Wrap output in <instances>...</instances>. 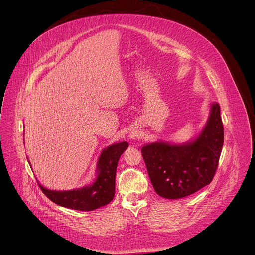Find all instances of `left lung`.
Masks as SVG:
<instances>
[{"instance_id": "1", "label": "left lung", "mask_w": 255, "mask_h": 255, "mask_svg": "<svg viewBox=\"0 0 255 255\" xmlns=\"http://www.w3.org/2000/svg\"><path fill=\"white\" fill-rule=\"evenodd\" d=\"M223 143L220 106L214 103L202 133L194 141L181 145L155 142L143 146L142 156L156 194L165 199H180L209 185Z\"/></svg>"}]
</instances>
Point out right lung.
I'll return each instance as SVG.
<instances>
[{"label": "right lung", "mask_w": 255, "mask_h": 255, "mask_svg": "<svg viewBox=\"0 0 255 255\" xmlns=\"http://www.w3.org/2000/svg\"><path fill=\"white\" fill-rule=\"evenodd\" d=\"M129 144L121 142L104 149L98 160V176L92 186L72 191H50L38 186L44 195L53 203L68 209L93 211L110 203L115 195V177L118 160Z\"/></svg>", "instance_id": "1"}]
</instances>
